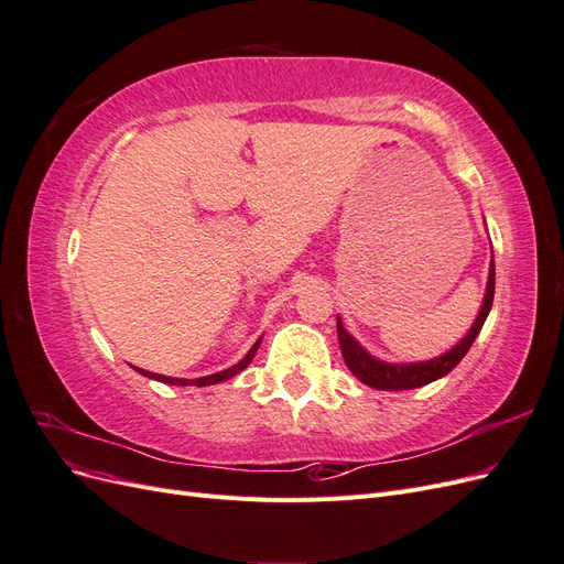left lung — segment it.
<instances>
[{
	"label": "left lung",
	"mask_w": 564,
	"mask_h": 564,
	"mask_svg": "<svg viewBox=\"0 0 564 564\" xmlns=\"http://www.w3.org/2000/svg\"><path fill=\"white\" fill-rule=\"evenodd\" d=\"M491 301H494V261L489 265V280H487V294H485V303L480 308V315H477L475 324L470 327V332L458 340V344L447 350L445 355L435 357V360L429 362H412V365H388L377 360V357L369 355L357 340L344 329V322L340 317L336 319V332H338V344H340V355L348 365V369L360 379L365 386H371L377 390H412V388H421L431 381H437L449 373L464 355L470 350L475 336L480 334L482 324L491 311Z\"/></svg>",
	"instance_id": "8db88e82"
}]
</instances>
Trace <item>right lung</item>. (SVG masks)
Listing matches in <instances>:
<instances>
[{
  "instance_id": "1",
  "label": "right lung",
  "mask_w": 564,
  "mask_h": 564,
  "mask_svg": "<svg viewBox=\"0 0 564 564\" xmlns=\"http://www.w3.org/2000/svg\"><path fill=\"white\" fill-rule=\"evenodd\" d=\"M259 346H261V338L256 340V344L251 346V350L242 357L240 362L237 365H232L230 369H226V371H218V373H212V377H202V379H193V381H187V379H172V377H162V373H150V371H145V369H139L143 377H148V379H155V381H162V383H172V386H214V383H220V381H226V379H230V377H235V373H240L251 360H253V355H256V350H259Z\"/></svg>"
}]
</instances>
